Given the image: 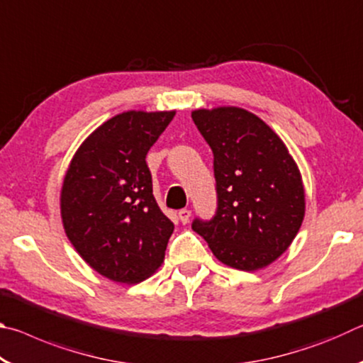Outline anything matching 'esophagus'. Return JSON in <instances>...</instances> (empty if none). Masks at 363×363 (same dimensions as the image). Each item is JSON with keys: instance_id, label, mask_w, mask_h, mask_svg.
<instances>
[{"instance_id": "obj_1", "label": "esophagus", "mask_w": 363, "mask_h": 363, "mask_svg": "<svg viewBox=\"0 0 363 363\" xmlns=\"http://www.w3.org/2000/svg\"><path fill=\"white\" fill-rule=\"evenodd\" d=\"M177 216H179V219H181V223H182V224H187V223H189V219H190V216H192V211H190V210H186V208H184V210H181L179 213H177Z\"/></svg>"}]
</instances>
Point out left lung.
Returning <instances> with one entry per match:
<instances>
[{
	"label": "left lung",
	"mask_w": 363,
	"mask_h": 363,
	"mask_svg": "<svg viewBox=\"0 0 363 363\" xmlns=\"http://www.w3.org/2000/svg\"><path fill=\"white\" fill-rule=\"evenodd\" d=\"M196 130L213 150L216 213L192 229L220 262L240 270L269 266L290 247L304 218V187L285 144L238 107L195 110Z\"/></svg>",
	"instance_id": "left-lung-1"
}]
</instances>
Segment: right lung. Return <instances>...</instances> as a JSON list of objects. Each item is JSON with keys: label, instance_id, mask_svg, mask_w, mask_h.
Returning a JSON list of instances; mask_svg holds the SVG:
<instances>
[{"label": "right lung", "instance_id": "obj_1", "mask_svg": "<svg viewBox=\"0 0 363 363\" xmlns=\"http://www.w3.org/2000/svg\"><path fill=\"white\" fill-rule=\"evenodd\" d=\"M174 112H125L84 140L67 171L60 213L78 255L104 277L138 284L162 266L174 224L160 210L145 157Z\"/></svg>", "mask_w": 363, "mask_h": 363}]
</instances>
